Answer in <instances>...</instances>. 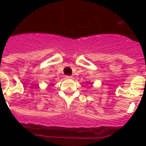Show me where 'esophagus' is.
Instances as JSON below:
<instances>
[{
	"instance_id": "1",
	"label": "esophagus",
	"mask_w": 146,
	"mask_h": 146,
	"mask_svg": "<svg viewBox=\"0 0 146 146\" xmlns=\"http://www.w3.org/2000/svg\"><path fill=\"white\" fill-rule=\"evenodd\" d=\"M73 76H66V79H72Z\"/></svg>"
}]
</instances>
